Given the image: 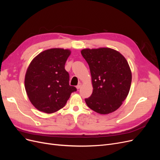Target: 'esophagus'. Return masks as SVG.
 Returning a JSON list of instances; mask_svg holds the SVG:
<instances>
[{
	"label": "esophagus",
	"mask_w": 160,
	"mask_h": 160,
	"mask_svg": "<svg viewBox=\"0 0 160 160\" xmlns=\"http://www.w3.org/2000/svg\"><path fill=\"white\" fill-rule=\"evenodd\" d=\"M81 83H79V84L76 86V88H77V89H79L81 88Z\"/></svg>",
	"instance_id": "34e87169"
}]
</instances>
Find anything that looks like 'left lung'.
<instances>
[{"label":"left lung","instance_id":"8db88e82","mask_svg":"<svg viewBox=\"0 0 160 160\" xmlns=\"http://www.w3.org/2000/svg\"><path fill=\"white\" fill-rule=\"evenodd\" d=\"M82 56L89 66L93 92L86 104L95 112L109 114L126 99L132 83V71L125 58L107 47L84 49Z\"/></svg>","mask_w":160,"mask_h":160}]
</instances>
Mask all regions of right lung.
<instances>
[{
	"label": "right lung",
	"instance_id": "obj_1",
	"mask_svg": "<svg viewBox=\"0 0 160 160\" xmlns=\"http://www.w3.org/2000/svg\"><path fill=\"white\" fill-rule=\"evenodd\" d=\"M71 51L53 48L40 52L28 67L25 87L34 107L46 113L59 111L65 105L71 93L77 91L69 85L65 69Z\"/></svg>",
	"mask_w": 160,
	"mask_h": 160
}]
</instances>
